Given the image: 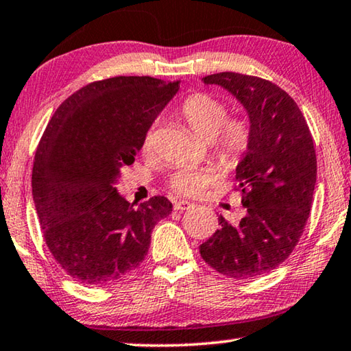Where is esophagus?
Instances as JSON below:
<instances>
[{"instance_id": "1", "label": "esophagus", "mask_w": 351, "mask_h": 351, "mask_svg": "<svg viewBox=\"0 0 351 351\" xmlns=\"http://www.w3.org/2000/svg\"><path fill=\"white\" fill-rule=\"evenodd\" d=\"M194 205L191 202L188 200H176L174 202V210H180V211H185V210H191Z\"/></svg>"}]
</instances>
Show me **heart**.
Returning a JSON list of instances; mask_svg holds the SVG:
<instances>
[{"mask_svg":"<svg viewBox=\"0 0 351 351\" xmlns=\"http://www.w3.org/2000/svg\"><path fill=\"white\" fill-rule=\"evenodd\" d=\"M180 115L189 131L200 141L216 138V151L223 162H236L247 151L251 131L250 125L242 119H228L225 104L213 95H189L182 104ZM154 141L152 129L143 138V149H151ZM214 180V174L208 169L186 168L177 169L171 176V186L183 195H197Z\"/></svg>","mask_w":351,"mask_h":351,"instance_id":"heart-1","label":"heart"}]
</instances>
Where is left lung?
Returning <instances> with one entry per match:
<instances>
[{
	"instance_id": "1",
	"label": "left lung",
	"mask_w": 351,
	"mask_h": 351,
	"mask_svg": "<svg viewBox=\"0 0 351 351\" xmlns=\"http://www.w3.org/2000/svg\"><path fill=\"white\" fill-rule=\"evenodd\" d=\"M202 82L220 86L242 104L251 137L236 168L247 214L239 225L220 216L200 256L220 274L254 279L279 267L302 236L316 185L315 145L296 101L274 83L236 72Z\"/></svg>"
}]
</instances>
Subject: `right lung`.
<instances>
[{
    "label": "right lung",
    "mask_w": 351,
    "mask_h": 351,
    "mask_svg": "<svg viewBox=\"0 0 351 351\" xmlns=\"http://www.w3.org/2000/svg\"><path fill=\"white\" fill-rule=\"evenodd\" d=\"M179 84L101 80L66 98L47 123L32 169L35 210L49 251L82 284L126 278L147 254L154 226L172 211L163 195L129 204L115 185Z\"/></svg>",
    "instance_id": "right-lung-1"
}]
</instances>
